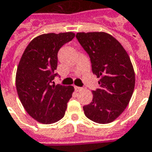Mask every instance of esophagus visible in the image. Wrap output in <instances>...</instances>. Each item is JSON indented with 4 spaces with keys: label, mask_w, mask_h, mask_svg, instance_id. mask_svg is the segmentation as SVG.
<instances>
[{
    "label": "esophagus",
    "mask_w": 152,
    "mask_h": 152,
    "mask_svg": "<svg viewBox=\"0 0 152 152\" xmlns=\"http://www.w3.org/2000/svg\"><path fill=\"white\" fill-rule=\"evenodd\" d=\"M74 88H75V90L78 92V91H80V90H82L83 88H81V87H78V86H74Z\"/></svg>",
    "instance_id": "obj_1"
}]
</instances>
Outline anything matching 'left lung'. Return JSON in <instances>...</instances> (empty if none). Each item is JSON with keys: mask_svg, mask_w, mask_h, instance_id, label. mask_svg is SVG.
I'll list each match as a JSON object with an SVG mask.
<instances>
[{"mask_svg": "<svg viewBox=\"0 0 152 152\" xmlns=\"http://www.w3.org/2000/svg\"><path fill=\"white\" fill-rule=\"evenodd\" d=\"M76 37L87 52L93 74L99 78L90 104L83 107L87 118L99 124L114 121L125 110L135 88V71L123 46L104 31L78 32Z\"/></svg>", "mask_w": 152, "mask_h": 152, "instance_id": "obj_1", "label": "left lung"}]
</instances>
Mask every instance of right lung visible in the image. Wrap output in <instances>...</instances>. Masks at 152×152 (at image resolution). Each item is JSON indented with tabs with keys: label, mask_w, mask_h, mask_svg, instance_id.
I'll use <instances>...</instances> for the list:
<instances>
[{
	"label": "right lung",
	"mask_w": 152,
	"mask_h": 152,
	"mask_svg": "<svg viewBox=\"0 0 152 152\" xmlns=\"http://www.w3.org/2000/svg\"><path fill=\"white\" fill-rule=\"evenodd\" d=\"M74 37L71 31L37 36L21 56L16 74L17 94L27 114L37 122L53 124L65 115L74 88L52 81L57 75L58 50Z\"/></svg>",
	"instance_id": "1"
}]
</instances>
